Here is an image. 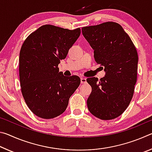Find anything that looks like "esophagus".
I'll return each mask as SVG.
<instances>
[{"mask_svg": "<svg viewBox=\"0 0 152 152\" xmlns=\"http://www.w3.org/2000/svg\"><path fill=\"white\" fill-rule=\"evenodd\" d=\"M80 82H81V84H86V79L84 78H80Z\"/></svg>", "mask_w": 152, "mask_h": 152, "instance_id": "34e87169", "label": "esophagus"}]
</instances>
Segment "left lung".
Listing matches in <instances>:
<instances>
[{"mask_svg": "<svg viewBox=\"0 0 152 152\" xmlns=\"http://www.w3.org/2000/svg\"><path fill=\"white\" fill-rule=\"evenodd\" d=\"M82 32L93 49L95 61L105 72L100 80L95 77L86 79L92 87L87 99L88 109L99 119H115L132 99L137 81V50L129 36L117 23L84 27Z\"/></svg>", "mask_w": 152, "mask_h": 152, "instance_id": "obj_1", "label": "left lung"}]
</instances>
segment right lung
<instances>
[{
    "mask_svg": "<svg viewBox=\"0 0 152 152\" xmlns=\"http://www.w3.org/2000/svg\"><path fill=\"white\" fill-rule=\"evenodd\" d=\"M80 35V28L69 30L45 25L23 43L19 53L21 92L37 117L49 119L62 114L80 84L78 76H64L58 68Z\"/></svg>",
    "mask_w": 152,
    "mask_h": 152,
    "instance_id": "obj_1",
    "label": "right lung"
}]
</instances>
